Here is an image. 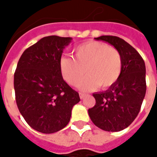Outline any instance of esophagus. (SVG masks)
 Returning <instances> with one entry per match:
<instances>
[{
    "instance_id": "esophagus-1",
    "label": "esophagus",
    "mask_w": 157,
    "mask_h": 157,
    "mask_svg": "<svg viewBox=\"0 0 157 157\" xmlns=\"http://www.w3.org/2000/svg\"><path fill=\"white\" fill-rule=\"evenodd\" d=\"M79 95H80V98L81 99H83L86 97L85 93H82V92H80V93H79Z\"/></svg>"
}]
</instances>
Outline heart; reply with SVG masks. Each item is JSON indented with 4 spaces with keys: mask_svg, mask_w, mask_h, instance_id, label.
Returning a JSON list of instances; mask_svg holds the SVG:
<instances>
[{
    "mask_svg": "<svg viewBox=\"0 0 157 157\" xmlns=\"http://www.w3.org/2000/svg\"><path fill=\"white\" fill-rule=\"evenodd\" d=\"M74 58L63 57L59 68L63 78L69 85L76 86L86 74L87 76L80 85L82 90L110 87L122 72V58L114 47L105 43L89 41L73 49Z\"/></svg>",
    "mask_w": 157,
    "mask_h": 157,
    "instance_id": "1",
    "label": "heart"
}]
</instances>
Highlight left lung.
<instances>
[{
  "label": "left lung",
  "instance_id": "8db88e82",
  "mask_svg": "<svg viewBox=\"0 0 157 157\" xmlns=\"http://www.w3.org/2000/svg\"><path fill=\"white\" fill-rule=\"evenodd\" d=\"M114 46L122 58V72L106 92L93 94L95 106L88 109L92 123L105 131L118 132L131 124L138 115L145 92V65L135 48L117 36L95 38Z\"/></svg>",
  "mask_w": 157,
  "mask_h": 157
}]
</instances>
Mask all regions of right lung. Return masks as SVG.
Segmentation results:
<instances>
[{
  "label": "right lung",
  "mask_w": 157,
  "mask_h": 157,
  "mask_svg": "<svg viewBox=\"0 0 157 157\" xmlns=\"http://www.w3.org/2000/svg\"><path fill=\"white\" fill-rule=\"evenodd\" d=\"M71 38L48 36L25 49L14 73L17 105L30 127L52 134L68 124L79 93L62 77L59 62Z\"/></svg>",
  "instance_id": "add662e5"
}]
</instances>
